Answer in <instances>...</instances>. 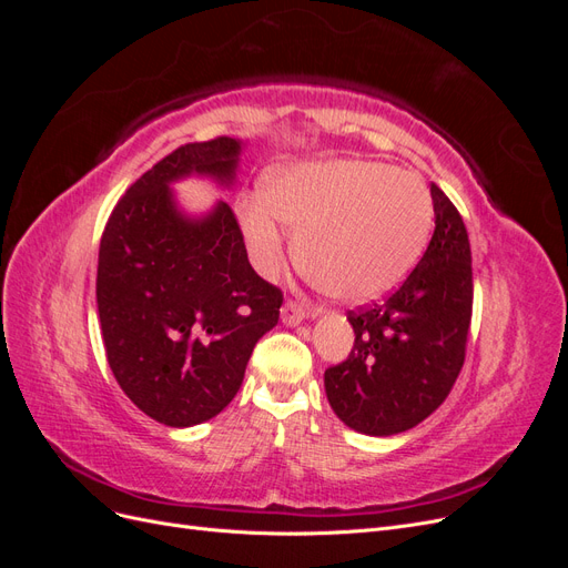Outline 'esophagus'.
<instances>
[{
  "label": "esophagus",
  "instance_id": "1",
  "mask_svg": "<svg viewBox=\"0 0 568 568\" xmlns=\"http://www.w3.org/2000/svg\"><path fill=\"white\" fill-rule=\"evenodd\" d=\"M305 317H307V311H305V307H303L301 303L286 301V303L282 305V322H284V324L296 326V324H301Z\"/></svg>",
  "mask_w": 568,
  "mask_h": 568
}]
</instances>
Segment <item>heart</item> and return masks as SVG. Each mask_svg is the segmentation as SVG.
<instances>
[{
	"label": "heart",
	"instance_id": "b5f03b06",
	"mask_svg": "<svg viewBox=\"0 0 568 568\" xmlns=\"http://www.w3.org/2000/svg\"><path fill=\"white\" fill-rule=\"evenodd\" d=\"M432 196L409 170L359 159L274 168L261 201L239 205L255 267L267 277L284 263L277 219L298 232L303 272L343 303L386 296L417 265L432 232Z\"/></svg>",
	"mask_w": 568,
	"mask_h": 568
}]
</instances>
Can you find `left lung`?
<instances>
[{
    "instance_id": "1",
    "label": "left lung",
    "mask_w": 568,
    "mask_h": 568,
    "mask_svg": "<svg viewBox=\"0 0 568 568\" xmlns=\"http://www.w3.org/2000/svg\"><path fill=\"white\" fill-rule=\"evenodd\" d=\"M436 230L395 294L348 313L355 343L324 372L336 417L367 436H393L424 422L448 398L464 365L471 322V248L462 215L432 184Z\"/></svg>"
}]
</instances>
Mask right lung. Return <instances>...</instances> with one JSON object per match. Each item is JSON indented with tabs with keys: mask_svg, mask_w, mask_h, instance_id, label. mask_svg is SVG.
<instances>
[{
	"mask_svg": "<svg viewBox=\"0 0 568 568\" xmlns=\"http://www.w3.org/2000/svg\"><path fill=\"white\" fill-rule=\"evenodd\" d=\"M232 136L168 153L115 203L99 246L97 307L115 382L144 415L194 426L242 388L255 343L280 320L282 291L255 274L227 201L189 215L175 184L232 186Z\"/></svg>",
	"mask_w": 568,
	"mask_h": 568,
	"instance_id": "right-lung-1",
	"label": "right lung"
}]
</instances>
